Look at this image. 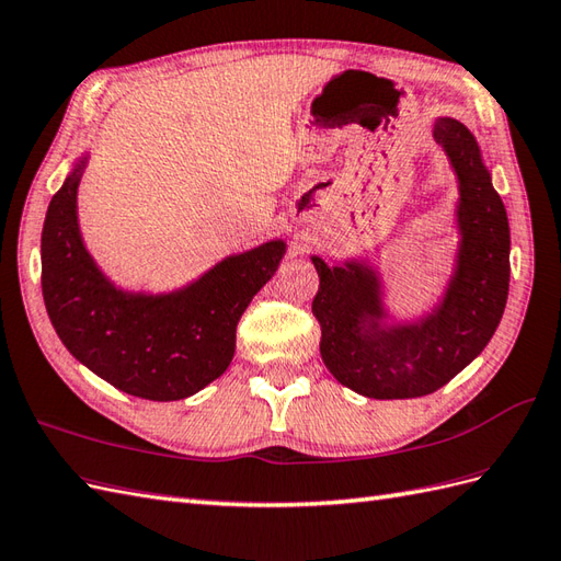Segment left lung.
Listing matches in <instances>:
<instances>
[{"label":"left lung","mask_w":561,"mask_h":561,"mask_svg":"<svg viewBox=\"0 0 561 561\" xmlns=\"http://www.w3.org/2000/svg\"><path fill=\"white\" fill-rule=\"evenodd\" d=\"M435 140L459 179L457 267L439 306L411 324H382V284L358 260L330 267L312 255L320 289V356L344 387L370 399L433 394L488 346L510 294V219L468 128L439 116Z\"/></svg>","instance_id":"1"}]
</instances>
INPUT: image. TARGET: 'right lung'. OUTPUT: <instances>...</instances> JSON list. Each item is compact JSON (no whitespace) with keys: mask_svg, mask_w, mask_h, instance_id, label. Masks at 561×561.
I'll return each mask as SVG.
<instances>
[{"mask_svg":"<svg viewBox=\"0 0 561 561\" xmlns=\"http://www.w3.org/2000/svg\"><path fill=\"white\" fill-rule=\"evenodd\" d=\"M85 158L49 201L41 257L47 316L76 360L116 389L150 401L201 392L229 368L237 324L272 279L284 241L229 255L172 294L116 289L81 239L76 195Z\"/></svg>","mask_w":561,"mask_h":561,"instance_id":"1","label":"right lung"}]
</instances>
